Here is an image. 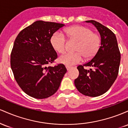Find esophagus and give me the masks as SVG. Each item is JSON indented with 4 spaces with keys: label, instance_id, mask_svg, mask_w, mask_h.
<instances>
[{
    "label": "esophagus",
    "instance_id": "1",
    "mask_svg": "<svg viewBox=\"0 0 128 128\" xmlns=\"http://www.w3.org/2000/svg\"><path fill=\"white\" fill-rule=\"evenodd\" d=\"M66 68H67V70H70V68H71V67H70V66H66Z\"/></svg>",
    "mask_w": 128,
    "mask_h": 128
}]
</instances>
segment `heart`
<instances>
[{
	"label": "heart",
	"mask_w": 128,
	"mask_h": 128,
	"mask_svg": "<svg viewBox=\"0 0 128 128\" xmlns=\"http://www.w3.org/2000/svg\"><path fill=\"white\" fill-rule=\"evenodd\" d=\"M67 36L72 40L78 42L74 53H66L60 57L61 63L67 66L78 64L84 56L86 60L94 57L99 50L100 38L99 35L92 32V29L82 26H74L66 29ZM50 43L54 49L60 54L66 50V40L65 36L59 32H55L50 38Z\"/></svg>",
	"instance_id": "heart-1"
}]
</instances>
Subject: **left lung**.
Instances as JSON below:
<instances>
[{"mask_svg":"<svg viewBox=\"0 0 128 128\" xmlns=\"http://www.w3.org/2000/svg\"><path fill=\"white\" fill-rule=\"evenodd\" d=\"M99 31L101 44L94 56L83 66L79 65V76L74 85L80 93L85 96H100L110 88L117 78L120 62V53L117 38L113 32L99 22L88 20ZM89 66L87 70L85 68Z\"/></svg>","mask_w":128,"mask_h":128,"instance_id":"left-lung-1","label":"left lung"}]
</instances>
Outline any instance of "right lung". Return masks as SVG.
Wrapping results in <instances>:
<instances>
[{
    "label": "right lung",
    "mask_w": 128,
    "mask_h": 128,
    "mask_svg": "<svg viewBox=\"0 0 128 128\" xmlns=\"http://www.w3.org/2000/svg\"><path fill=\"white\" fill-rule=\"evenodd\" d=\"M64 26L38 20L16 37L11 54V67L19 86L29 96L45 99L59 88L67 69L62 64L48 65L58 57L50 43L51 36Z\"/></svg>",
    "instance_id": "add662e5"
}]
</instances>
